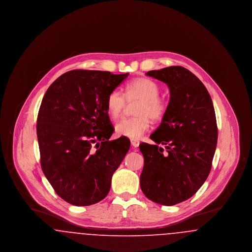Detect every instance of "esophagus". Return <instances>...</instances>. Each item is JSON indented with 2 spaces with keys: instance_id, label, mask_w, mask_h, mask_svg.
Masks as SVG:
<instances>
[{
  "instance_id": "34e87169",
  "label": "esophagus",
  "mask_w": 252,
  "mask_h": 252,
  "mask_svg": "<svg viewBox=\"0 0 252 252\" xmlns=\"http://www.w3.org/2000/svg\"><path fill=\"white\" fill-rule=\"evenodd\" d=\"M130 142H131V145L133 147H138L139 146V144H140V142L138 141V140H134V139H131L130 140Z\"/></svg>"
}]
</instances>
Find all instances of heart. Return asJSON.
I'll return each mask as SVG.
<instances>
[{
  "mask_svg": "<svg viewBox=\"0 0 252 252\" xmlns=\"http://www.w3.org/2000/svg\"><path fill=\"white\" fill-rule=\"evenodd\" d=\"M160 88L149 78H138L126 86L125 96L119 91H112L107 98V112L111 120H117L123 114L126 101L138 102L132 118L120 121L115 126L118 136L129 139H140L150 127V119L159 121L166 113V102L159 97ZM127 100H126L125 99Z\"/></svg>",
  "mask_w": 252,
  "mask_h": 252,
  "instance_id": "heart-1",
  "label": "heart"
}]
</instances>
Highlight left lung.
Instances as JSON below:
<instances>
[{
    "label": "left lung",
    "mask_w": 252,
    "mask_h": 252,
    "mask_svg": "<svg viewBox=\"0 0 252 252\" xmlns=\"http://www.w3.org/2000/svg\"><path fill=\"white\" fill-rule=\"evenodd\" d=\"M146 75L167 85L170 101L150 135L156 144H140L141 189L153 202L173 206L192 197L210 174L217 144L216 112L206 87L189 70L171 66Z\"/></svg>",
    "instance_id": "1"
}]
</instances>
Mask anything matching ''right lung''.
<instances>
[{
  "label": "right lung",
  "mask_w": 252,
  "mask_h": 252,
  "mask_svg": "<svg viewBox=\"0 0 252 252\" xmlns=\"http://www.w3.org/2000/svg\"><path fill=\"white\" fill-rule=\"evenodd\" d=\"M128 74L72 70L54 81L42 99L36 121L40 164L68 203L90 206L108 195L130 142L109 141L114 127L107 98Z\"/></svg>",
  "instance_id": "obj_1"
}]
</instances>
